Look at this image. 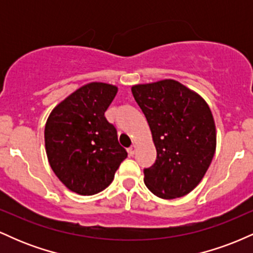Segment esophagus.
<instances>
[{
	"instance_id": "esophagus-1",
	"label": "esophagus",
	"mask_w": 253,
	"mask_h": 253,
	"mask_svg": "<svg viewBox=\"0 0 253 253\" xmlns=\"http://www.w3.org/2000/svg\"><path fill=\"white\" fill-rule=\"evenodd\" d=\"M135 151H136V145L133 144L132 146H130L129 149H128V155H129V156H134Z\"/></svg>"
}]
</instances>
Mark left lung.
<instances>
[{
  "label": "left lung",
  "instance_id": "left-lung-1",
  "mask_svg": "<svg viewBox=\"0 0 253 253\" xmlns=\"http://www.w3.org/2000/svg\"><path fill=\"white\" fill-rule=\"evenodd\" d=\"M132 94L149 123L157 159L144 170L151 193L171 200L189 194L207 172L216 149L211 110L175 80L136 84Z\"/></svg>",
  "mask_w": 253,
  "mask_h": 253
}]
</instances>
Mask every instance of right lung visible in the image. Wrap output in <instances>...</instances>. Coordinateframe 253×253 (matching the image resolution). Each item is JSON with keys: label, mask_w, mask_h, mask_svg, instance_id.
<instances>
[{"label": "right lung", "mask_w": 253, "mask_h": 253, "mask_svg": "<svg viewBox=\"0 0 253 253\" xmlns=\"http://www.w3.org/2000/svg\"><path fill=\"white\" fill-rule=\"evenodd\" d=\"M118 86L91 82L64 98L45 125L51 169L69 190L94 195L106 189L127 157L117 129L104 118Z\"/></svg>", "instance_id": "1"}]
</instances>
